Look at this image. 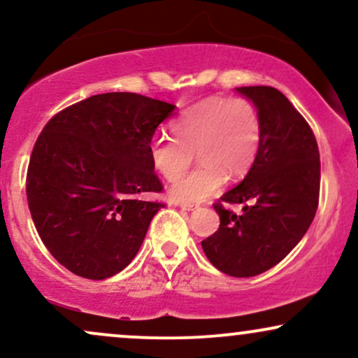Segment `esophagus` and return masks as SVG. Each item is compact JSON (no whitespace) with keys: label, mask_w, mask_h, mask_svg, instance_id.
<instances>
[{"label":"esophagus","mask_w":358,"mask_h":358,"mask_svg":"<svg viewBox=\"0 0 358 358\" xmlns=\"http://www.w3.org/2000/svg\"><path fill=\"white\" fill-rule=\"evenodd\" d=\"M175 205H176V207L183 208V210H195V208H199V205H193V203H183V202H176Z\"/></svg>","instance_id":"34e87169"}]
</instances>
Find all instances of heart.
<instances>
[{"mask_svg": "<svg viewBox=\"0 0 358 358\" xmlns=\"http://www.w3.org/2000/svg\"><path fill=\"white\" fill-rule=\"evenodd\" d=\"M173 138H156L150 162L168 182L180 178L196 153L200 166L171 187L170 195L199 203L220 190L227 175L244 176L256 162L261 143L257 109L248 99L208 97L193 104L171 124Z\"/></svg>", "mask_w": 358, "mask_h": 358, "instance_id": "b5f03b06", "label": "heart"}]
</instances>
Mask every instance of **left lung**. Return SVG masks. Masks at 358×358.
I'll return each mask as SVG.
<instances>
[{"instance_id": "left-lung-1", "label": "left lung", "mask_w": 358, "mask_h": 358, "mask_svg": "<svg viewBox=\"0 0 358 358\" xmlns=\"http://www.w3.org/2000/svg\"><path fill=\"white\" fill-rule=\"evenodd\" d=\"M252 99L261 121L256 162L220 196L219 231L202 241L208 261L234 278H250L281 262L301 241L320 200V151L306 119L269 85L237 87ZM244 203L241 216L224 208Z\"/></svg>"}]
</instances>
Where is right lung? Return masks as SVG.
Masks as SVG:
<instances>
[{"label":"right lung","instance_id":"right-lung-1","mask_svg":"<svg viewBox=\"0 0 358 358\" xmlns=\"http://www.w3.org/2000/svg\"><path fill=\"white\" fill-rule=\"evenodd\" d=\"M175 106L134 92L90 96L57 113L36 139L27 199L40 239L73 274L106 279L133 261L165 203L150 162Z\"/></svg>","mask_w":358,"mask_h":358}]
</instances>
